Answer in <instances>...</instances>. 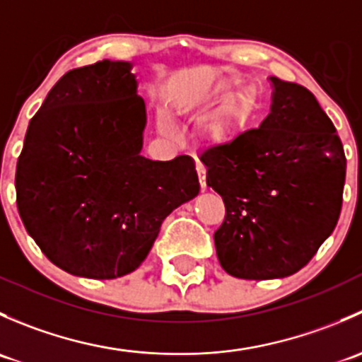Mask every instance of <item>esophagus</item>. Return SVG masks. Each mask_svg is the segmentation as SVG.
<instances>
[{
    "mask_svg": "<svg viewBox=\"0 0 362 362\" xmlns=\"http://www.w3.org/2000/svg\"><path fill=\"white\" fill-rule=\"evenodd\" d=\"M196 171H198L199 185H202V189L204 191V189H206V168H204L202 163H196Z\"/></svg>",
    "mask_w": 362,
    "mask_h": 362,
    "instance_id": "obj_1",
    "label": "esophagus"
}]
</instances>
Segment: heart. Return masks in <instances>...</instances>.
<instances>
[{"mask_svg":"<svg viewBox=\"0 0 362 362\" xmlns=\"http://www.w3.org/2000/svg\"><path fill=\"white\" fill-rule=\"evenodd\" d=\"M243 105H245V100H240L235 105H229V107L222 108V110L215 112L214 115L208 117L206 122H204V131H206L208 136L214 138V140H221L226 134V131H228L229 124L235 122V120L238 122V120L245 119L247 108ZM159 122L163 129H171V122L166 115H160Z\"/></svg>","mask_w":362,"mask_h":362,"instance_id":"1","label":"heart"}]
</instances>
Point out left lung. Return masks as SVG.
Here are the masks:
<instances>
[{"label":"left lung","instance_id":"1","mask_svg":"<svg viewBox=\"0 0 362 362\" xmlns=\"http://www.w3.org/2000/svg\"><path fill=\"white\" fill-rule=\"evenodd\" d=\"M272 110L255 129L206 148V185L222 196L215 231L222 268L245 280L299 272L337 228L346 159L306 87L269 76Z\"/></svg>","mask_w":362,"mask_h":362}]
</instances>
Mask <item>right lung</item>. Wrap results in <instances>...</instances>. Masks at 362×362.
Listing matches in <instances>:
<instances>
[{
	"instance_id": "obj_1",
	"label": "right lung",
	"mask_w": 362,
	"mask_h": 362,
	"mask_svg": "<svg viewBox=\"0 0 362 362\" xmlns=\"http://www.w3.org/2000/svg\"><path fill=\"white\" fill-rule=\"evenodd\" d=\"M127 61L64 73L29 120L17 160V208L56 266L86 279L134 272L164 218L199 192L189 156L140 154L144 98Z\"/></svg>"
}]
</instances>
